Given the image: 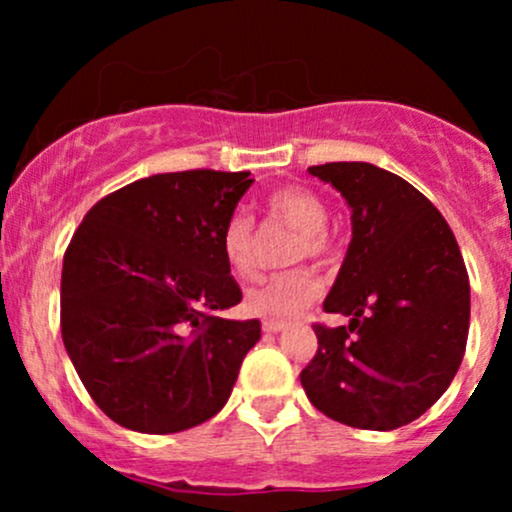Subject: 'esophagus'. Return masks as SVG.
<instances>
[{"label":"esophagus","instance_id":"esophagus-1","mask_svg":"<svg viewBox=\"0 0 512 512\" xmlns=\"http://www.w3.org/2000/svg\"><path fill=\"white\" fill-rule=\"evenodd\" d=\"M262 330L267 332V334L281 332V330H284V322H279V320H264V322H262Z\"/></svg>","mask_w":512,"mask_h":512}]
</instances>
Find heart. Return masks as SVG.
Instances as JSON below:
<instances>
[{"label":"heart","instance_id":"heart-1","mask_svg":"<svg viewBox=\"0 0 512 512\" xmlns=\"http://www.w3.org/2000/svg\"><path fill=\"white\" fill-rule=\"evenodd\" d=\"M269 214L301 231L293 257H322L327 243V207L315 192L305 187H281L267 197ZM221 252L231 272L240 279L257 274V228L248 211L238 209L228 216L221 231ZM320 293V279L313 269L293 267L276 272L245 293V308L260 317H291L308 308Z\"/></svg>","mask_w":512,"mask_h":512}]
</instances>
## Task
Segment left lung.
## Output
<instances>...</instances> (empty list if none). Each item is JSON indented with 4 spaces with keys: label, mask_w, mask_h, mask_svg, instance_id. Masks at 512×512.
<instances>
[{
    "label": "left lung",
    "mask_w": 512,
    "mask_h": 512,
    "mask_svg": "<svg viewBox=\"0 0 512 512\" xmlns=\"http://www.w3.org/2000/svg\"><path fill=\"white\" fill-rule=\"evenodd\" d=\"M351 207V243L325 313L317 354L301 370L315 409L339 424L392 431L419 419L448 390L469 332V276L448 221L399 175L373 163H325Z\"/></svg>",
    "instance_id": "left-lung-1"
}]
</instances>
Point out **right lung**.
Segmentation results:
<instances>
[{"label": "right lung", "mask_w": 512, "mask_h": 512, "mask_svg": "<svg viewBox=\"0 0 512 512\" xmlns=\"http://www.w3.org/2000/svg\"><path fill=\"white\" fill-rule=\"evenodd\" d=\"M248 170L158 173L93 204L62 264V339L115 424L178 433L219 414L260 320L214 315L243 293L223 260V223Z\"/></svg>", "instance_id": "1"}]
</instances>
